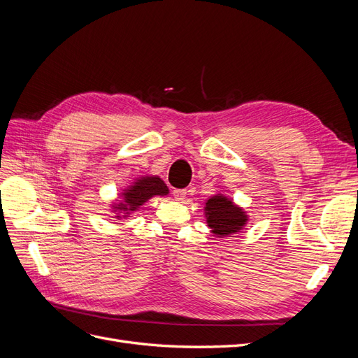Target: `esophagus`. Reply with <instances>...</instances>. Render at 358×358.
<instances>
[{"label":"esophagus","mask_w":358,"mask_h":358,"mask_svg":"<svg viewBox=\"0 0 358 358\" xmlns=\"http://www.w3.org/2000/svg\"><path fill=\"white\" fill-rule=\"evenodd\" d=\"M173 196L176 201H183L185 196H187V189H175Z\"/></svg>","instance_id":"esophagus-1"}]
</instances>
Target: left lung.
I'll return each instance as SVG.
<instances>
[{"mask_svg":"<svg viewBox=\"0 0 358 358\" xmlns=\"http://www.w3.org/2000/svg\"><path fill=\"white\" fill-rule=\"evenodd\" d=\"M206 224L213 236L224 238L241 232L248 225L249 215L225 194H215L204 204Z\"/></svg>","mask_w":358,"mask_h":358,"instance_id":"left-lung-1","label":"left lung"}]
</instances>
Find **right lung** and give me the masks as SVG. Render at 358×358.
Returning <instances> with one entry per match:
<instances>
[{"label":"right lung","instance_id":"obj_1","mask_svg":"<svg viewBox=\"0 0 358 358\" xmlns=\"http://www.w3.org/2000/svg\"><path fill=\"white\" fill-rule=\"evenodd\" d=\"M169 195V188L164 180L158 176L145 175L133 179L130 185L118 192V199L109 204V210L114 213V219H127L131 213L138 212L139 208L152 196Z\"/></svg>","mask_w":358,"mask_h":358}]
</instances>
